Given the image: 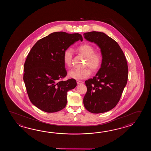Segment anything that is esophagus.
Listing matches in <instances>:
<instances>
[{
	"mask_svg": "<svg viewBox=\"0 0 151 151\" xmlns=\"http://www.w3.org/2000/svg\"><path fill=\"white\" fill-rule=\"evenodd\" d=\"M77 83L78 84V85H79V84H82V83H83V81H81V80H77Z\"/></svg>",
	"mask_w": 151,
	"mask_h": 151,
	"instance_id": "1",
	"label": "esophagus"
}]
</instances>
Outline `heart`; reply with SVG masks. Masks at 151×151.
Listing matches in <instances>:
<instances>
[{
	"label": "heart",
	"mask_w": 151,
	"mask_h": 151,
	"mask_svg": "<svg viewBox=\"0 0 151 151\" xmlns=\"http://www.w3.org/2000/svg\"><path fill=\"white\" fill-rule=\"evenodd\" d=\"M77 51L80 55L86 57L84 68L82 69H73L68 72V77L76 80L86 79L90 76L91 71L94 72L97 71L101 64L102 58L98 52H94V48L88 44H83L77 48ZM73 57V50L70 48L66 49L63 55V60L68 68H70Z\"/></svg>",
	"instance_id": "obj_1"
}]
</instances>
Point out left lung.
I'll list each match as a JSON object with an SVG mask.
<instances>
[{"mask_svg": "<svg viewBox=\"0 0 151 151\" xmlns=\"http://www.w3.org/2000/svg\"><path fill=\"white\" fill-rule=\"evenodd\" d=\"M83 37L96 44L102 55L99 70L93 78L85 81L87 91L83 105L92 113L106 112L117 105L126 85L127 60L118 44L105 33L92 31L83 33Z\"/></svg>", "mask_w": 151, "mask_h": 151, "instance_id": "obj_1", "label": "left lung"}]
</instances>
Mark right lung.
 Here are the masks:
<instances>
[{"instance_id": "obj_1", "label": "right lung", "mask_w": 151, "mask_h": 151, "mask_svg": "<svg viewBox=\"0 0 151 151\" xmlns=\"http://www.w3.org/2000/svg\"><path fill=\"white\" fill-rule=\"evenodd\" d=\"M83 37L79 33H52L39 40L26 59L23 79L31 102L39 109L53 113L64 109L68 92L77 86L74 79L61 80L67 75L65 51Z\"/></svg>"}]
</instances>
